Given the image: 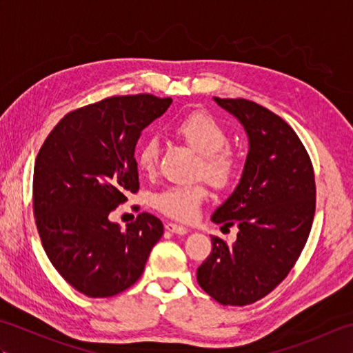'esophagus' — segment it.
<instances>
[{
  "mask_svg": "<svg viewBox=\"0 0 353 353\" xmlns=\"http://www.w3.org/2000/svg\"><path fill=\"white\" fill-rule=\"evenodd\" d=\"M165 229L171 232V234H174V235H186V234H188V229L181 226V224H176V223H167V224H165Z\"/></svg>",
  "mask_w": 353,
  "mask_h": 353,
  "instance_id": "34e87169",
  "label": "esophagus"
}]
</instances>
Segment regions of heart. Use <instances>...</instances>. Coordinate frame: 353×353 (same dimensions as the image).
I'll return each mask as SVG.
<instances>
[{
	"label": "heart",
	"mask_w": 353,
	"mask_h": 353,
	"mask_svg": "<svg viewBox=\"0 0 353 353\" xmlns=\"http://www.w3.org/2000/svg\"><path fill=\"white\" fill-rule=\"evenodd\" d=\"M174 132L201 156V172L215 186H226L236 172V156L228 147L224 127L205 112H194L176 123ZM161 154V141L150 134L138 150L137 162L145 172H153ZM203 183H174L156 191L150 197L153 208L171 219L190 221L196 219L199 206L206 197Z\"/></svg>",
	"instance_id": "1"
}]
</instances>
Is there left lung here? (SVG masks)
<instances>
[{
	"mask_svg": "<svg viewBox=\"0 0 353 353\" xmlns=\"http://www.w3.org/2000/svg\"><path fill=\"white\" fill-rule=\"evenodd\" d=\"M214 101L244 127L249 153L236 188L211 216L235 224L236 241L212 236L197 281L219 303L244 306L273 291L301 256L316 212V181L302 141L281 117L244 99Z\"/></svg>",
	"mask_w": 353,
	"mask_h": 353,
	"instance_id": "obj_1",
	"label": "left lung"
}]
</instances>
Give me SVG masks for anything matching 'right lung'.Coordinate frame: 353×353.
<instances>
[{
	"mask_svg": "<svg viewBox=\"0 0 353 353\" xmlns=\"http://www.w3.org/2000/svg\"><path fill=\"white\" fill-rule=\"evenodd\" d=\"M171 99L110 97L62 118L34 162L33 209L51 264L88 297H110L137 282L163 235L142 212L121 230L109 214L139 190L134 148Z\"/></svg>",
	"mask_w": 353,
	"mask_h": 353,
	"instance_id": "right-lung-1",
	"label": "right lung"
}]
</instances>
